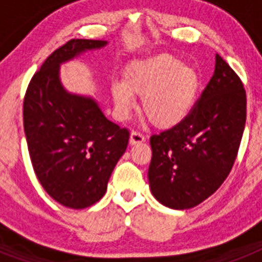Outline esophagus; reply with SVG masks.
<instances>
[{
	"label": "esophagus",
	"instance_id": "34e87169",
	"mask_svg": "<svg viewBox=\"0 0 262 262\" xmlns=\"http://www.w3.org/2000/svg\"><path fill=\"white\" fill-rule=\"evenodd\" d=\"M144 140H145L144 136H143L140 133H138V131H133L131 135H129V144L131 145L140 144V143H143Z\"/></svg>",
	"mask_w": 262,
	"mask_h": 262
}]
</instances>
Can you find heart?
<instances>
[{"label":"heart","instance_id":"b5f03b06","mask_svg":"<svg viewBox=\"0 0 262 262\" xmlns=\"http://www.w3.org/2000/svg\"><path fill=\"white\" fill-rule=\"evenodd\" d=\"M200 88V75L193 67L163 53L127 64L123 81H114L110 92L120 119L128 118L135 108L136 96L142 98L143 113L155 127L170 129L190 115Z\"/></svg>","mask_w":262,"mask_h":262}]
</instances>
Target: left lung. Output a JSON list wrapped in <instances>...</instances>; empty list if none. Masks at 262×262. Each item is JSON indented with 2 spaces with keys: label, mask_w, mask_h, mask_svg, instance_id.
Instances as JSON below:
<instances>
[{
  "label": "left lung",
  "mask_w": 262,
  "mask_h": 262,
  "mask_svg": "<svg viewBox=\"0 0 262 262\" xmlns=\"http://www.w3.org/2000/svg\"><path fill=\"white\" fill-rule=\"evenodd\" d=\"M245 119L242 80L216 55L214 75L190 115L151 136L148 180L155 198L169 209L186 210L214 194L232 169Z\"/></svg>",
  "instance_id": "8db88e82"
}]
</instances>
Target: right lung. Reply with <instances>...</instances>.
Returning <instances> with one entry per match:
<instances>
[{"label":"right lung","instance_id":"1","mask_svg":"<svg viewBox=\"0 0 262 262\" xmlns=\"http://www.w3.org/2000/svg\"><path fill=\"white\" fill-rule=\"evenodd\" d=\"M106 40L72 39L53 51L32 76L23 101V126L32 168L51 198L86 209L106 193L129 133L103 115L96 99L69 93L60 66Z\"/></svg>","mask_w":262,"mask_h":262}]
</instances>
